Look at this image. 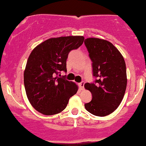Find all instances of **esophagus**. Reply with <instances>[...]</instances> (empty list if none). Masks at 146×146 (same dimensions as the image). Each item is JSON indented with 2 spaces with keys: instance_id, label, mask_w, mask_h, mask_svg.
Wrapping results in <instances>:
<instances>
[{
  "instance_id": "esophagus-1",
  "label": "esophagus",
  "mask_w": 146,
  "mask_h": 146,
  "mask_svg": "<svg viewBox=\"0 0 146 146\" xmlns=\"http://www.w3.org/2000/svg\"><path fill=\"white\" fill-rule=\"evenodd\" d=\"M84 82H82L81 83L79 84V89H80L81 90H83V89H84Z\"/></svg>"
}]
</instances>
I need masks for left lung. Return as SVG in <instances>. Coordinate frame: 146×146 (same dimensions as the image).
<instances>
[{"label": "left lung", "instance_id": "8db88e82", "mask_svg": "<svg viewBox=\"0 0 146 146\" xmlns=\"http://www.w3.org/2000/svg\"><path fill=\"white\" fill-rule=\"evenodd\" d=\"M84 44L92 61L94 76L97 78L96 84H84L92 94V101L84 104L85 109L95 116H107L117 109L125 94V61L119 50L107 40L89 37Z\"/></svg>", "mask_w": 146, "mask_h": 146}]
</instances>
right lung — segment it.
<instances>
[{
    "mask_svg": "<svg viewBox=\"0 0 146 146\" xmlns=\"http://www.w3.org/2000/svg\"><path fill=\"white\" fill-rule=\"evenodd\" d=\"M84 40L83 36L52 37L31 52L24 71V84L27 99L36 111L47 116L60 113L77 92L74 82L57 75L67 72L69 53L79 48Z\"/></svg>",
    "mask_w": 146,
    "mask_h": 146,
    "instance_id": "1",
    "label": "right lung"
}]
</instances>
